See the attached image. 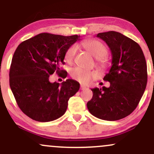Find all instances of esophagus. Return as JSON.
<instances>
[{
    "label": "esophagus",
    "mask_w": 154,
    "mask_h": 154,
    "mask_svg": "<svg viewBox=\"0 0 154 154\" xmlns=\"http://www.w3.org/2000/svg\"><path fill=\"white\" fill-rule=\"evenodd\" d=\"M86 86L85 85H81L80 86V90H82V91H84V90H86Z\"/></svg>",
    "instance_id": "esophagus-1"
}]
</instances>
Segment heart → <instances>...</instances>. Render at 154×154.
Listing matches in <instances>:
<instances>
[{
  "mask_svg": "<svg viewBox=\"0 0 154 154\" xmlns=\"http://www.w3.org/2000/svg\"><path fill=\"white\" fill-rule=\"evenodd\" d=\"M82 45L96 59L98 64L100 66H106L107 60L106 55L107 54V48L102 42L97 40H88L82 42ZM77 52V45L74 44L67 49L65 54V59L68 63H72L75 59ZM72 78L78 81L82 84H87L93 78L97 77V73L95 71L87 70L81 67L77 66L72 69L70 72Z\"/></svg>",
  "mask_w": 154,
  "mask_h": 154,
  "instance_id": "heart-1",
  "label": "heart"
}]
</instances>
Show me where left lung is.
<instances>
[{
  "label": "left lung",
  "instance_id": "left-lung-1",
  "mask_svg": "<svg viewBox=\"0 0 154 154\" xmlns=\"http://www.w3.org/2000/svg\"><path fill=\"white\" fill-rule=\"evenodd\" d=\"M96 37L106 43L112 55V65L103 77L110 86L91 89L93 98L87 107L98 119L116 121L130 115L138 105L147 85V64L140 46L132 39L114 31Z\"/></svg>",
  "mask_w": 154,
  "mask_h": 154
}]
</instances>
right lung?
Returning <instances> with one entry per match:
<instances>
[{
	"label": "right lung",
	"instance_id": "add662e5",
	"mask_svg": "<svg viewBox=\"0 0 154 154\" xmlns=\"http://www.w3.org/2000/svg\"><path fill=\"white\" fill-rule=\"evenodd\" d=\"M79 40L78 35L63 36L40 33L24 40L16 49L9 72V85L19 109L33 120L54 121L66 112L68 100L79 91L72 79L51 82L49 77L61 70L67 49Z\"/></svg>",
	"mask_w": 154,
	"mask_h": 154
}]
</instances>
